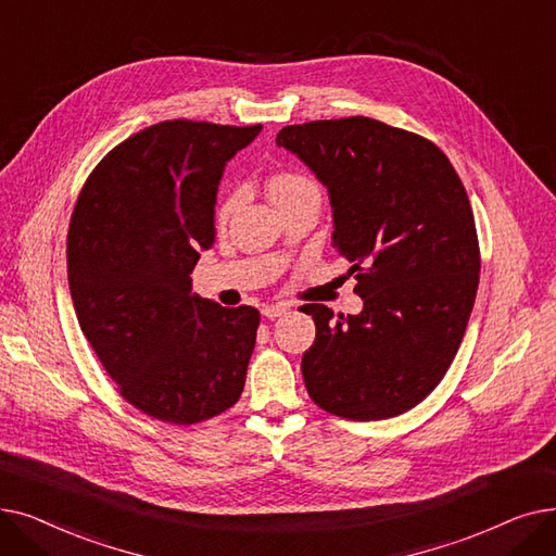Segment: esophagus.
Masks as SVG:
<instances>
[{
    "instance_id": "34e87169",
    "label": "esophagus",
    "mask_w": 556,
    "mask_h": 556,
    "mask_svg": "<svg viewBox=\"0 0 556 556\" xmlns=\"http://www.w3.org/2000/svg\"><path fill=\"white\" fill-rule=\"evenodd\" d=\"M287 312H289L287 303H276V305H264L262 307V314L267 316V319H278V316H282Z\"/></svg>"
}]
</instances>
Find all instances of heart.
<instances>
[{"mask_svg": "<svg viewBox=\"0 0 556 556\" xmlns=\"http://www.w3.org/2000/svg\"><path fill=\"white\" fill-rule=\"evenodd\" d=\"M267 192H269V199L282 207L287 203H292L296 199H303V197H321L319 192V185H316L309 176L296 172V169H280V172H274L267 180ZM237 205V194L230 192L226 194L219 205H217V222L224 224L230 213Z\"/></svg>", "mask_w": 556, "mask_h": 556, "instance_id": "b5f03b06", "label": "heart"}]
</instances>
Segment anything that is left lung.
Instances as JSON below:
<instances>
[{
	"label": "left lung",
	"mask_w": 556,
	"mask_h": 556,
	"mask_svg": "<svg viewBox=\"0 0 556 556\" xmlns=\"http://www.w3.org/2000/svg\"><path fill=\"white\" fill-rule=\"evenodd\" d=\"M330 194L332 247L353 262L359 314L309 303L316 339L303 380L321 409L351 420L405 414L451 368L480 282V244L464 185L445 153L368 117L285 126Z\"/></svg>",
	"instance_id": "left-lung-1"
}]
</instances>
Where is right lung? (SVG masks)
<instances>
[{"label": "right lung", "mask_w": 556, "mask_h": 556, "mask_svg": "<svg viewBox=\"0 0 556 556\" xmlns=\"http://www.w3.org/2000/svg\"><path fill=\"white\" fill-rule=\"evenodd\" d=\"M262 126L169 119L130 136L88 176L67 232L76 319L117 391L151 418L194 426L244 391L260 312L192 294L215 244L217 188Z\"/></svg>", "instance_id": "add662e5"}]
</instances>
